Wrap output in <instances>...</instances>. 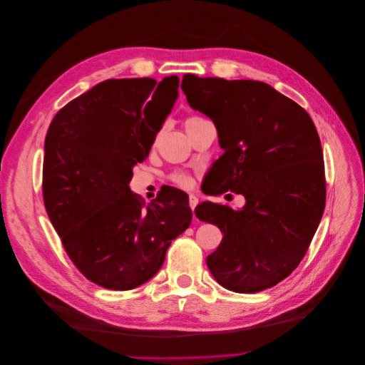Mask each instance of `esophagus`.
<instances>
[{
	"label": "esophagus",
	"instance_id": "34e87169",
	"mask_svg": "<svg viewBox=\"0 0 365 365\" xmlns=\"http://www.w3.org/2000/svg\"><path fill=\"white\" fill-rule=\"evenodd\" d=\"M197 203H199V200H197V197L195 195H190L188 196V206L192 207V211H195V207L197 206Z\"/></svg>",
	"mask_w": 365,
	"mask_h": 365
}]
</instances>
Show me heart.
I'll list each match as a JSON object with an SVG mask.
<instances>
[{
    "label": "heart",
    "instance_id": "heart-1",
    "mask_svg": "<svg viewBox=\"0 0 365 365\" xmlns=\"http://www.w3.org/2000/svg\"><path fill=\"white\" fill-rule=\"evenodd\" d=\"M205 121V118H202L200 115H196V114H190V115H187L185 118H184V128H185V130H187V133L190 135L192 133L199 125H202ZM170 181L175 184V185H178V187H181V188H190L193 185V178L188 175L187 172H184V170H175V172H172L170 173Z\"/></svg>",
    "mask_w": 365,
    "mask_h": 365
}]
</instances>
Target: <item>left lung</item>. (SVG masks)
Segmentation results:
<instances>
[{"instance_id":"left-lung-1","label":"left lung","mask_w":365,"mask_h":365,"mask_svg":"<svg viewBox=\"0 0 365 365\" xmlns=\"http://www.w3.org/2000/svg\"><path fill=\"white\" fill-rule=\"evenodd\" d=\"M181 89L190 107L214 121L224 150L207 173V195L247 200L242 211L197 205L196 217L222 233L207 269L235 292L272 288L297 269L324 214L325 168L314 121L262 81L184 74Z\"/></svg>"}]
</instances>
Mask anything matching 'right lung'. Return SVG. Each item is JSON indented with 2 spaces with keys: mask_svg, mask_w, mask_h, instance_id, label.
Returning <instances> with one entry per match:
<instances>
[{
  "mask_svg": "<svg viewBox=\"0 0 365 365\" xmlns=\"http://www.w3.org/2000/svg\"><path fill=\"white\" fill-rule=\"evenodd\" d=\"M180 78H111L68 102L44 143L43 199L69 259L93 284L126 291L159 272L170 242L192 222L173 187L145 202L130 192L178 98Z\"/></svg>",
  "mask_w": 365,
  "mask_h": 365,
  "instance_id": "right-lung-1",
  "label": "right lung"
}]
</instances>
